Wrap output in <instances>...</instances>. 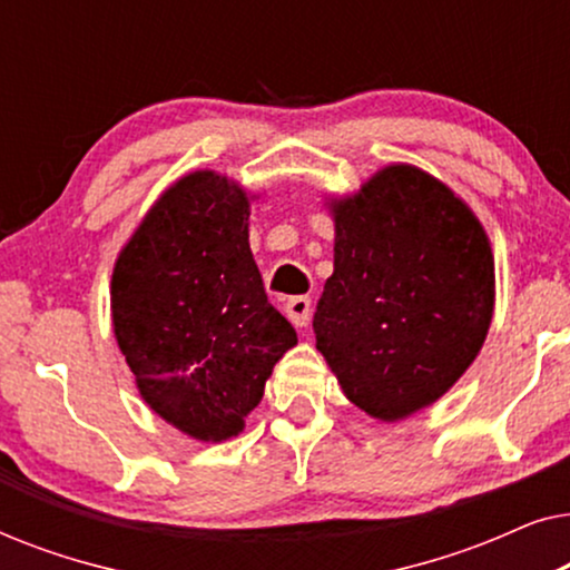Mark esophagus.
<instances>
[{
    "instance_id": "1",
    "label": "esophagus",
    "mask_w": 570,
    "mask_h": 570,
    "mask_svg": "<svg viewBox=\"0 0 570 570\" xmlns=\"http://www.w3.org/2000/svg\"><path fill=\"white\" fill-rule=\"evenodd\" d=\"M311 311H314V306H311L308 295H295L285 303V314L295 326H306L311 322Z\"/></svg>"
}]
</instances>
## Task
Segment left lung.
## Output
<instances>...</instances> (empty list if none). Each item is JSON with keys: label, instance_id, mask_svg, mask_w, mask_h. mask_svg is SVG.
I'll use <instances>...</instances> for the list:
<instances>
[{"label": "left lung", "instance_id": "8db88e82", "mask_svg": "<svg viewBox=\"0 0 570 570\" xmlns=\"http://www.w3.org/2000/svg\"><path fill=\"white\" fill-rule=\"evenodd\" d=\"M334 230L316 347L350 402L407 417L449 392L485 342L495 295L485 230L412 166H389L334 205Z\"/></svg>", "mask_w": 570, "mask_h": 570}]
</instances>
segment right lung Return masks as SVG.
Masks as SVG:
<instances>
[{
	"mask_svg": "<svg viewBox=\"0 0 570 570\" xmlns=\"http://www.w3.org/2000/svg\"><path fill=\"white\" fill-rule=\"evenodd\" d=\"M114 332L145 402L199 441L240 433L295 337L248 248V199L199 170L163 194L116 262Z\"/></svg>",
	"mask_w": 570,
	"mask_h": 570,
	"instance_id": "obj_1",
	"label": "right lung"
}]
</instances>
